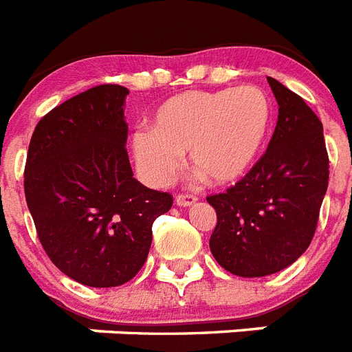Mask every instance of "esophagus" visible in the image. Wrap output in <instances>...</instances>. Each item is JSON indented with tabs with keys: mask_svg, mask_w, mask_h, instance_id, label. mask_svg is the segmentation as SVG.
Listing matches in <instances>:
<instances>
[{
	"mask_svg": "<svg viewBox=\"0 0 352 352\" xmlns=\"http://www.w3.org/2000/svg\"><path fill=\"white\" fill-rule=\"evenodd\" d=\"M176 204L182 205V207H190L192 204H196V196H192V194H178Z\"/></svg>",
	"mask_w": 352,
	"mask_h": 352,
	"instance_id": "1",
	"label": "esophagus"
}]
</instances>
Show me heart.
Segmentation results:
<instances>
[{
  "instance_id": "b5f03b06",
  "label": "heart",
  "mask_w": 352,
  "mask_h": 352,
  "mask_svg": "<svg viewBox=\"0 0 352 352\" xmlns=\"http://www.w3.org/2000/svg\"><path fill=\"white\" fill-rule=\"evenodd\" d=\"M271 120V100L260 87L184 92L160 105L153 131L134 134L136 167L148 185L165 187L189 153L210 182L232 184L260 156Z\"/></svg>"
}]
</instances>
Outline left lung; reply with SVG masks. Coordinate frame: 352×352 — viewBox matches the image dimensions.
<instances>
[{
	"instance_id": "obj_1",
	"label": "left lung",
	"mask_w": 352,
	"mask_h": 352,
	"mask_svg": "<svg viewBox=\"0 0 352 352\" xmlns=\"http://www.w3.org/2000/svg\"><path fill=\"white\" fill-rule=\"evenodd\" d=\"M267 81L280 107L267 151L225 192L207 196L218 218L210 252L243 278L274 274L307 251L329 185L322 122L298 94Z\"/></svg>"
}]
</instances>
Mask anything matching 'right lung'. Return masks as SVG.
Instances as JSON below:
<instances>
[{
  "instance_id": "obj_1",
  "label": "right lung",
  "mask_w": 352,
  "mask_h": 352,
  "mask_svg": "<svg viewBox=\"0 0 352 352\" xmlns=\"http://www.w3.org/2000/svg\"><path fill=\"white\" fill-rule=\"evenodd\" d=\"M122 85H98L45 114L30 138L25 198L50 261L89 287H116L147 260L173 194L147 189L129 162Z\"/></svg>"
}]
</instances>
